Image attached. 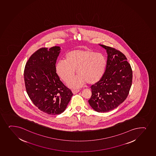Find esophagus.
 Wrapping results in <instances>:
<instances>
[{"instance_id":"esophagus-1","label":"esophagus","mask_w":156,"mask_h":156,"mask_svg":"<svg viewBox=\"0 0 156 156\" xmlns=\"http://www.w3.org/2000/svg\"><path fill=\"white\" fill-rule=\"evenodd\" d=\"M79 90H72V92L73 94H76V93H78L79 92Z\"/></svg>"}]
</instances>
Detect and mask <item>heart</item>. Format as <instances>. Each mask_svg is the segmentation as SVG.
<instances>
[{"instance_id": "b5f03b06", "label": "heart", "mask_w": 156, "mask_h": 156, "mask_svg": "<svg viewBox=\"0 0 156 156\" xmlns=\"http://www.w3.org/2000/svg\"><path fill=\"white\" fill-rule=\"evenodd\" d=\"M107 66L103 54L89 50H76L66 55L65 61L58 62L55 70L60 79L67 82L74 77L75 70L78 77L68 83L72 88H78L83 84H94L102 79Z\"/></svg>"}]
</instances>
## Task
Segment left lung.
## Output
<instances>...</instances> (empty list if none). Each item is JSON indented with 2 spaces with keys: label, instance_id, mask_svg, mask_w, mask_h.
<instances>
[{
  "label": "left lung",
  "instance_id": "8db88e82",
  "mask_svg": "<svg viewBox=\"0 0 156 156\" xmlns=\"http://www.w3.org/2000/svg\"><path fill=\"white\" fill-rule=\"evenodd\" d=\"M100 45L107 51V66L102 79L91 86L92 95L88 102L96 112H105L117 107L126 99L132 86V70L122 53Z\"/></svg>",
  "mask_w": 156,
  "mask_h": 156
}]
</instances>
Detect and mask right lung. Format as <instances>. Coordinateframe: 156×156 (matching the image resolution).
<instances>
[{
    "label": "right lung",
    "instance_id": "add662e5",
    "mask_svg": "<svg viewBox=\"0 0 156 156\" xmlns=\"http://www.w3.org/2000/svg\"><path fill=\"white\" fill-rule=\"evenodd\" d=\"M60 47L41 48L30 56L24 76L27 93L34 104L46 114L60 115L73 96L56 74L55 64Z\"/></svg>",
    "mask_w": 156,
    "mask_h": 156
}]
</instances>
